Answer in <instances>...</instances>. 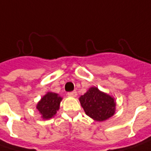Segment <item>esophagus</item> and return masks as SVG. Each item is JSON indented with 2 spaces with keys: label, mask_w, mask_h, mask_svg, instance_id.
<instances>
[{
  "label": "esophagus",
  "mask_w": 151,
  "mask_h": 151,
  "mask_svg": "<svg viewBox=\"0 0 151 151\" xmlns=\"http://www.w3.org/2000/svg\"><path fill=\"white\" fill-rule=\"evenodd\" d=\"M68 95L70 96V97H76V95H77V92L76 91L69 92V93H68Z\"/></svg>",
  "instance_id": "34e87169"
}]
</instances>
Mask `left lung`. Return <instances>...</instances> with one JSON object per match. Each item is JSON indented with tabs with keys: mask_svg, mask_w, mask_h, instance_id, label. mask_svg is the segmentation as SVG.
<instances>
[{
	"mask_svg": "<svg viewBox=\"0 0 151 151\" xmlns=\"http://www.w3.org/2000/svg\"><path fill=\"white\" fill-rule=\"evenodd\" d=\"M81 106L88 116L96 121H103L112 117L115 112V101L110 95L93 87L80 97Z\"/></svg>",
	"mask_w": 151,
	"mask_h": 151,
	"instance_id": "obj_1",
	"label": "left lung"
}]
</instances>
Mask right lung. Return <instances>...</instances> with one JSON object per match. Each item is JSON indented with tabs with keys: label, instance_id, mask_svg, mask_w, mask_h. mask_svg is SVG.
I'll return each mask as SVG.
<instances>
[{
	"label": "right lung",
	"instance_id": "1",
	"mask_svg": "<svg viewBox=\"0 0 151 151\" xmlns=\"http://www.w3.org/2000/svg\"><path fill=\"white\" fill-rule=\"evenodd\" d=\"M62 98L55 93H47L38 103L37 109L42 114V118L48 119L53 117L59 109Z\"/></svg>",
	"mask_w": 151,
	"mask_h": 151
}]
</instances>
